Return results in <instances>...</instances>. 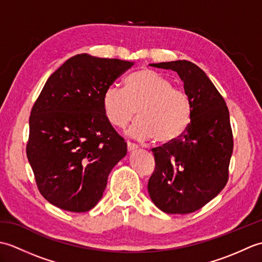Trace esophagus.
<instances>
[{
    "instance_id": "obj_1",
    "label": "esophagus",
    "mask_w": 262,
    "mask_h": 262,
    "mask_svg": "<svg viewBox=\"0 0 262 262\" xmlns=\"http://www.w3.org/2000/svg\"><path fill=\"white\" fill-rule=\"evenodd\" d=\"M127 148H128V151H135V149L138 148V145H136L135 143L127 142Z\"/></svg>"
}]
</instances>
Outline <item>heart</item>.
Masks as SVG:
<instances>
[{
	"label": "heart",
	"mask_w": 262,
	"mask_h": 262,
	"mask_svg": "<svg viewBox=\"0 0 262 262\" xmlns=\"http://www.w3.org/2000/svg\"><path fill=\"white\" fill-rule=\"evenodd\" d=\"M102 110L110 125L124 128L137 113L138 119L128 129L133 137L168 144L183 135L191 121L192 103L188 93L173 86L168 77L151 69L128 75L124 90L105 88Z\"/></svg>",
	"instance_id": "heart-1"
}]
</instances>
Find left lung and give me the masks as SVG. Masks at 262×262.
<instances>
[{"mask_svg": "<svg viewBox=\"0 0 262 262\" xmlns=\"http://www.w3.org/2000/svg\"><path fill=\"white\" fill-rule=\"evenodd\" d=\"M151 66L179 74L191 100L192 116L181 137L152 148L155 169L147 185L149 197L164 213H193L215 198L229 180L233 153L229 109L196 64L174 60Z\"/></svg>", "mask_w": 262, "mask_h": 262, "instance_id": "obj_1", "label": "left lung"}]
</instances>
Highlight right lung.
I'll use <instances>...</instances> for the list:
<instances>
[{"label":"right lung","mask_w":262,"mask_h":262,"mask_svg":"<svg viewBox=\"0 0 262 262\" xmlns=\"http://www.w3.org/2000/svg\"><path fill=\"white\" fill-rule=\"evenodd\" d=\"M133 66L88 54L71 57L43 85L31 109L27 158L42 197L83 213L101 199L127 144L105 119V88Z\"/></svg>","instance_id":"right-lung-1"}]
</instances>
